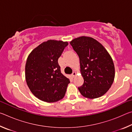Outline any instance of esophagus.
Returning a JSON list of instances; mask_svg holds the SVG:
<instances>
[{
    "mask_svg": "<svg viewBox=\"0 0 132 132\" xmlns=\"http://www.w3.org/2000/svg\"><path fill=\"white\" fill-rule=\"evenodd\" d=\"M76 76V73L74 71V72H73L72 74H71V76H72V77H75Z\"/></svg>",
    "mask_w": 132,
    "mask_h": 132,
    "instance_id": "obj_1",
    "label": "esophagus"
}]
</instances>
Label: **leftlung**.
I'll return each mask as SVG.
<instances>
[{
  "instance_id": "8db88e82",
  "label": "left lung",
  "mask_w": 132,
  "mask_h": 132,
  "mask_svg": "<svg viewBox=\"0 0 132 132\" xmlns=\"http://www.w3.org/2000/svg\"><path fill=\"white\" fill-rule=\"evenodd\" d=\"M70 44L80 59L84 83L79 91L84 97L94 99L104 95L112 84L115 67L112 59L102 45L89 37H80Z\"/></svg>"
}]
</instances>
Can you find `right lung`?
<instances>
[{
  "label": "right lung",
  "instance_id": "1",
  "mask_svg": "<svg viewBox=\"0 0 132 132\" xmlns=\"http://www.w3.org/2000/svg\"><path fill=\"white\" fill-rule=\"evenodd\" d=\"M68 42L48 40L33 50L26 64V80L33 94L39 100L54 102L65 95L70 80L61 73L58 59Z\"/></svg>",
  "mask_w": 132,
  "mask_h": 132
}]
</instances>
